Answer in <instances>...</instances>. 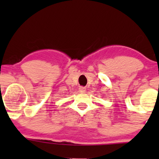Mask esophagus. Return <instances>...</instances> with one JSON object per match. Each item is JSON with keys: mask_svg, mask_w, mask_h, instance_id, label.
<instances>
[{"mask_svg": "<svg viewBox=\"0 0 159 159\" xmlns=\"http://www.w3.org/2000/svg\"><path fill=\"white\" fill-rule=\"evenodd\" d=\"M79 91L81 93H85L86 92V87H79Z\"/></svg>", "mask_w": 159, "mask_h": 159, "instance_id": "esophagus-1", "label": "esophagus"}]
</instances>
